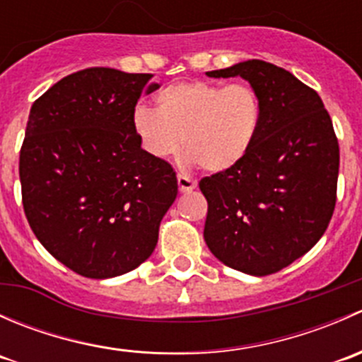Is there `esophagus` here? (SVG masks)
I'll use <instances>...</instances> for the list:
<instances>
[{
    "mask_svg": "<svg viewBox=\"0 0 362 362\" xmlns=\"http://www.w3.org/2000/svg\"><path fill=\"white\" fill-rule=\"evenodd\" d=\"M177 182H178V189H180V192H189L192 191V189H196V185H198V182L192 180V178L187 177V175H178Z\"/></svg>",
    "mask_w": 362,
    "mask_h": 362,
    "instance_id": "obj_1",
    "label": "esophagus"
}]
</instances>
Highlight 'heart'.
Here are the masks:
<instances>
[{
  "mask_svg": "<svg viewBox=\"0 0 362 362\" xmlns=\"http://www.w3.org/2000/svg\"><path fill=\"white\" fill-rule=\"evenodd\" d=\"M156 105H140L133 113L144 151L156 159H171L185 147L189 159L210 173L238 166L261 129V100L247 83H173L156 96Z\"/></svg>",
  "mask_w": 362,
  "mask_h": 362,
  "instance_id": "1",
  "label": "heart"
}]
</instances>
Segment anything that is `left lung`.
I'll use <instances>...</instances> for the list:
<instances>
[{"label":"left lung","mask_w":362,"mask_h":362,"mask_svg":"<svg viewBox=\"0 0 362 362\" xmlns=\"http://www.w3.org/2000/svg\"><path fill=\"white\" fill-rule=\"evenodd\" d=\"M242 76L257 93L261 129L245 159L199 182L208 202L204 242L226 266L272 275L312 249L337 203L339 148L319 94L272 63L206 71Z\"/></svg>","instance_id":"8db88e82"}]
</instances>
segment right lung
Masks as SVG:
<instances>
[{
	"mask_svg": "<svg viewBox=\"0 0 362 362\" xmlns=\"http://www.w3.org/2000/svg\"><path fill=\"white\" fill-rule=\"evenodd\" d=\"M148 73L89 68L33 103L19 175L25 217L59 262L87 279L138 268L177 198L173 168L141 148L133 113Z\"/></svg>",
	"mask_w": 362,
	"mask_h": 362,
	"instance_id": "add662e5",
	"label": "right lung"
}]
</instances>
